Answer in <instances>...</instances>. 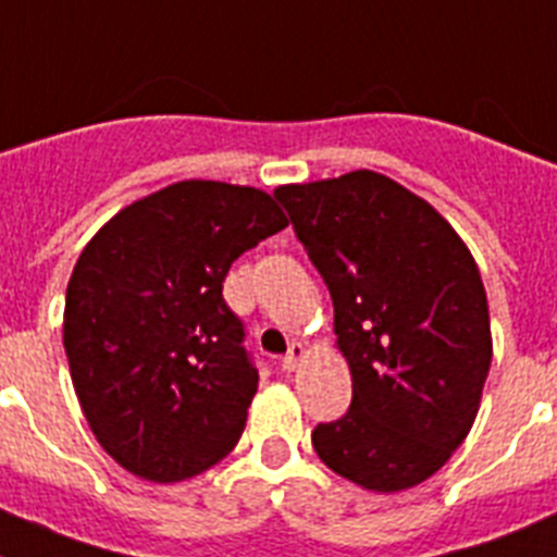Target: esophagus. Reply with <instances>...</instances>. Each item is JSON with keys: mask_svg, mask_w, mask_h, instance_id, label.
<instances>
[{"mask_svg": "<svg viewBox=\"0 0 557 557\" xmlns=\"http://www.w3.org/2000/svg\"><path fill=\"white\" fill-rule=\"evenodd\" d=\"M304 354H307V348H304L301 343H293V346H289V351L282 357V371H295V368H298V362L304 359Z\"/></svg>", "mask_w": 557, "mask_h": 557, "instance_id": "1", "label": "esophagus"}]
</instances>
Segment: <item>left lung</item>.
<instances>
[{
    "label": "left lung",
    "mask_w": 557,
    "mask_h": 557,
    "mask_svg": "<svg viewBox=\"0 0 557 557\" xmlns=\"http://www.w3.org/2000/svg\"><path fill=\"white\" fill-rule=\"evenodd\" d=\"M273 198L326 282L351 368V407L314 426V451L379 494L430 480L469 435L491 368L474 256L426 200L379 172L278 186Z\"/></svg>",
    "instance_id": "obj_1"
}]
</instances>
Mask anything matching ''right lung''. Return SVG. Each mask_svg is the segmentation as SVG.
Returning <instances> with one entry per match:
<instances>
[{
  "instance_id": "1",
  "label": "right lung",
  "mask_w": 557,
  "mask_h": 557,
  "mask_svg": "<svg viewBox=\"0 0 557 557\" xmlns=\"http://www.w3.org/2000/svg\"><path fill=\"white\" fill-rule=\"evenodd\" d=\"M282 228V209L253 186L181 181L122 209L83 248L63 348L88 426L122 469L181 482L236 446L259 371L223 282Z\"/></svg>"
}]
</instances>
